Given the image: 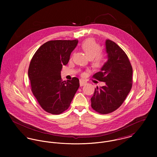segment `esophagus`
Wrapping results in <instances>:
<instances>
[{"mask_svg":"<svg viewBox=\"0 0 157 157\" xmlns=\"http://www.w3.org/2000/svg\"><path fill=\"white\" fill-rule=\"evenodd\" d=\"M86 84V83L85 82H84L82 80H80V86H83Z\"/></svg>","mask_w":157,"mask_h":157,"instance_id":"34e87169","label":"esophagus"}]
</instances>
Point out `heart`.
Segmentation results:
<instances>
[{
	"instance_id": "b5f03b06",
	"label": "heart",
	"mask_w": 157,
	"mask_h": 157,
	"mask_svg": "<svg viewBox=\"0 0 157 157\" xmlns=\"http://www.w3.org/2000/svg\"><path fill=\"white\" fill-rule=\"evenodd\" d=\"M82 48L90 59H92L93 65L95 67H101L105 63L106 58L100 54L101 50V46L95 41L88 39L84 41L82 44Z\"/></svg>"
}]
</instances>
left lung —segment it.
Masks as SVG:
<instances>
[{
    "mask_svg": "<svg viewBox=\"0 0 157 157\" xmlns=\"http://www.w3.org/2000/svg\"><path fill=\"white\" fill-rule=\"evenodd\" d=\"M108 60L93 77L105 85L95 89L90 98L96 112L107 114L115 111L124 102L132 86V67L124 51L109 39L106 40Z\"/></svg>",
    "mask_w": 157,
    "mask_h": 157,
    "instance_id": "obj_1",
    "label": "left lung"
}]
</instances>
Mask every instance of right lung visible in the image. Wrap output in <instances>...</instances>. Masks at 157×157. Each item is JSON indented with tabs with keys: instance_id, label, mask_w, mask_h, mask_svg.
Segmentation results:
<instances>
[{
	"instance_id": "obj_1",
	"label": "right lung",
	"mask_w": 157,
	"mask_h": 157,
	"mask_svg": "<svg viewBox=\"0 0 157 157\" xmlns=\"http://www.w3.org/2000/svg\"><path fill=\"white\" fill-rule=\"evenodd\" d=\"M78 40H51L33 56L28 68L31 90L46 112L59 115L67 110L80 86L79 80L62 81L61 70L67 64Z\"/></svg>"
}]
</instances>
